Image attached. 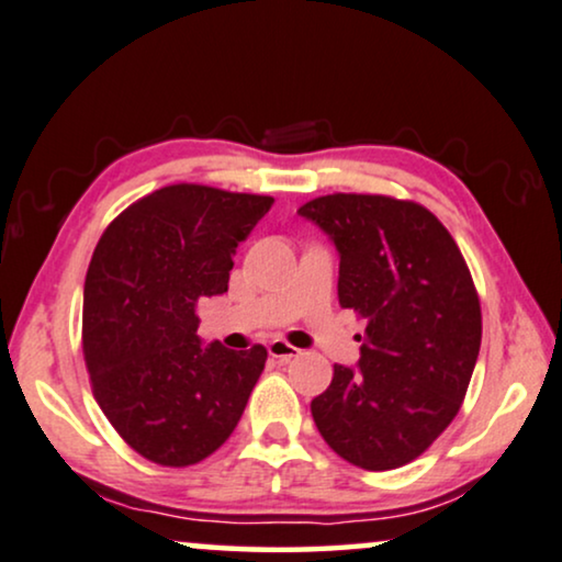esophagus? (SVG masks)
Wrapping results in <instances>:
<instances>
[{
	"label": "esophagus",
	"instance_id": "1",
	"mask_svg": "<svg viewBox=\"0 0 562 562\" xmlns=\"http://www.w3.org/2000/svg\"><path fill=\"white\" fill-rule=\"evenodd\" d=\"M267 351H269V357L280 359V362H290V359H295L297 355H301V349L290 347V344L282 341V339L269 341V344H267Z\"/></svg>",
	"mask_w": 562,
	"mask_h": 562
}]
</instances>
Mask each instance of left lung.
Instances as JSON below:
<instances>
[{"label": "left lung", "instance_id": "1", "mask_svg": "<svg viewBox=\"0 0 562 562\" xmlns=\"http://www.w3.org/2000/svg\"><path fill=\"white\" fill-rule=\"evenodd\" d=\"M297 215L339 251V303L368 318L357 368L311 401L321 437L364 470L416 460L442 434L473 378L481 303L442 223L383 194H326Z\"/></svg>", "mask_w": 562, "mask_h": 562}]
</instances>
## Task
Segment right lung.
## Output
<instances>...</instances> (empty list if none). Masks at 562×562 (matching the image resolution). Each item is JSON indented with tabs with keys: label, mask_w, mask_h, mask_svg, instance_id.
Masks as SVG:
<instances>
[{
	"label": "right lung",
	"mask_w": 562,
	"mask_h": 562,
	"mask_svg": "<svg viewBox=\"0 0 562 562\" xmlns=\"http://www.w3.org/2000/svg\"><path fill=\"white\" fill-rule=\"evenodd\" d=\"M274 200L203 184L161 187L120 213L85 282V359L120 437L184 468L231 437L267 349L200 339L198 303L228 293L234 254Z\"/></svg>",
	"instance_id": "1"
}]
</instances>
